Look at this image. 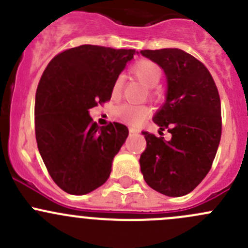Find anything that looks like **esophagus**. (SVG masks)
Here are the masks:
<instances>
[{
    "label": "esophagus",
    "instance_id": "1",
    "mask_svg": "<svg viewBox=\"0 0 248 248\" xmlns=\"http://www.w3.org/2000/svg\"><path fill=\"white\" fill-rule=\"evenodd\" d=\"M129 133H131V134H137V133H139V131H138V129L133 128V127H131V128H129Z\"/></svg>",
    "mask_w": 248,
    "mask_h": 248
}]
</instances>
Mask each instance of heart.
<instances>
[{"label": "heart", "instance_id": "1", "mask_svg": "<svg viewBox=\"0 0 248 248\" xmlns=\"http://www.w3.org/2000/svg\"><path fill=\"white\" fill-rule=\"evenodd\" d=\"M131 73L139 81H141L145 86L149 87L150 94L152 97L156 96L157 90L155 86L158 84L162 78V74H163L162 68L156 62L151 61V60H139L131 67ZM121 90L122 78L119 77L116 78V80L112 84V97L119 96L121 93ZM115 112H116V115L120 119L124 120L127 124H132V126H140L149 117L150 108L146 106H134V104L126 103L117 107Z\"/></svg>", "mask_w": 248, "mask_h": 248}]
</instances>
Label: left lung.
I'll use <instances>...</instances> for the list:
<instances>
[{
  "label": "left lung",
  "mask_w": 248,
  "mask_h": 248,
  "mask_svg": "<svg viewBox=\"0 0 248 248\" xmlns=\"http://www.w3.org/2000/svg\"><path fill=\"white\" fill-rule=\"evenodd\" d=\"M140 54L161 66L167 76V101L154 122L171 133L166 141L142 132L146 149L140 156V169L155 191L168 197L185 196L206 176L218 149V90L204 63L184 50H141Z\"/></svg>",
  "instance_id": "8db88e82"
}]
</instances>
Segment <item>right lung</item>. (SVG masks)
Instances as JSON below:
<instances>
[{"label": "right lung", "mask_w": 248, "mask_h": 248, "mask_svg": "<svg viewBox=\"0 0 248 248\" xmlns=\"http://www.w3.org/2000/svg\"><path fill=\"white\" fill-rule=\"evenodd\" d=\"M134 54L90 44L71 47L42 74L34 102L37 145L51 179L67 193H90L108 180L128 128L119 122L99 127L89 109L110 101L112 84Z\"/></svg>", "instance_id": "add662e5"}]
</instances>
